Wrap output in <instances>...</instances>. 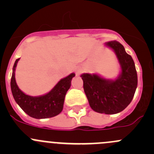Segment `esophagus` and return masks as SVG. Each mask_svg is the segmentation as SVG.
Wrapping results in <instances>:
<instances>
[{
    "instance_id": "1",
    "label": "esophagus",
    "mask_w": 154,
    "mask_h": 154,
    "mask_svg": "<svg viewBox=\"0 0 154 154\" xmlns=\"http://www.w3.org/2000/svg\"><path fill=\"white\" fill-rule=\"evenodd\" d=\"M82 71H83L82 68H78V69L77 70V71H76V74H77V75H80L82 73Z\"/></svg>"
}]
</instances>
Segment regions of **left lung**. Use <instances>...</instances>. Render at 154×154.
I'll use <instances>...</instances> for the list:
<instances>
[{"label": "left lung", "mask_w": 154, "mask_h": 154, "mask_svg": "<svg viewBox=\"0 0 154 154\" xmlns=\"http://www.w3.org/2000/svg\"><path fill=\"white\" fill-rule=\"evenodd\" d=\"M106 45L114 50L122 68V74L116 80H107L97 74H83V88L90 106L94 111L105 114H116L132 101L137 87V73L131 56L117 41Z\"/></svg>", "instance_id": "left-lung-1"}]
</instances>
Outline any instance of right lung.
<instances>
[{"mask_svg":"<svg viewBox=\"0 0 154 154\" xmlns=\"http://www.w3.org/2000/svg\"><path fill=\"white\" fill-rule=\"evenodd\" d=\"M19 59H17L12 69L11 90L15 102L30 117L34 119H48L54 117L63 109L66 92L71 86V81L75 76L74 73L62 79L48 94L40 97L27 95L18 88L15 78V70Z\"/></svg>","mask_w":154,"mask_h":154,"instance_id":"add662e5","label":"right lung"}]
</instances>
